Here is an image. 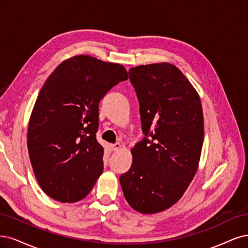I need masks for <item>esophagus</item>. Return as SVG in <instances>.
<instances>
[{
    "label": "esophagus",
    "mask_w": 248,
    "mask_h": 248,
    "mask_svg": "<svg viewBox=\"0 0 248 248\" xmlns=\"http://www.w3.org/2000/svg\"><path fill=\"white\" fill-rule=\"evenodd\" d=\"M110 146V149L111 150H118L119 148H121L122 147V144H121V143H118V142H116V143H114V144H110L109 145Z\"/></svg>",
    "instance_id": "obj_1"
}]
</instances>
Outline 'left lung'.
Returning a JSON list of instances; mask_svg holds the SVG:
<instances>
[{
    "label": "left lung",
    "instance_id": "obj_1",
    "mask_svg": "<svg viewBox=\"0 0 248 248\" xmlns=\"http://www.w3.org/2000/svg\"><path fill=\"white\" fill-rule=\"evenodd\" d=\"M129 77L145 137L132 149V166L119 181L136 211L157 213L178 201L197 172L204 140L201 100L171 63L131 68Z\"/></svg>",
    "mask_w": 248,
    "mask_h": 248
}]
</instances>
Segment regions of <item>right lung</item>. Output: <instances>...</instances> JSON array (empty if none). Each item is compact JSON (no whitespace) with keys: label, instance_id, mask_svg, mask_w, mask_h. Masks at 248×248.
<instances>
[{"label":"right lung","instance_id":"right-lung-1","mask_svg":"<svg viewBox=\"0 0 248 248\" xmlns=\"http://www.w3.org/2000/svg\"><path fill=\"white\" fill-rule=\"evenodd\" d=\"M127 79L124 66L77 55L47 78L29 123L28 149L39 186L62 203L77 202L104 169L97 141L99 103Z\"/></svg>","mask_w":248,"mask_h":248}]
</instances>
